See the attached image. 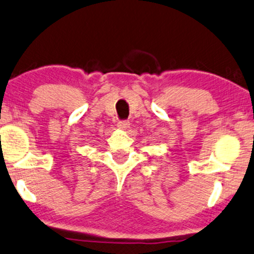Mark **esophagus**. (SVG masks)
<instances>
[{
	"mask_svg": "<svg viewBox=\"0 0 254 254\" xmlns=\"http://www.w3.org/2000/svg\"><path fill=\"white\" fill-rule=\"evenodd\" d=\"M118 127L120 128V129H126V128L129 127V121L128 120H119L118 121Z\"/></svg>",
	"mask_w": 254,
	"mask_h": 254,
	"instance_id": "34e87169",
	"label": "esophagus"
}]
</instances>
